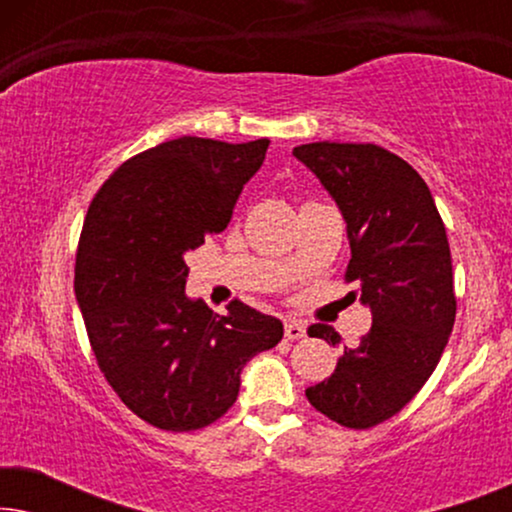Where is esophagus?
<instances>
[{
	"label": "esophagus",
	"mask_w": 512,
	"mask_h": 512,
	"mask_svg": "<svg viewBox=\"0 0 512 512\" xmlns=\"http://www.w3.org/2000/svg\"><path fill=\"white\" fill-rule=\"evenodd\" d=\"M284 333H286V338H289V340H300V338H305L307 324H305V321H300V319H291V321H286Z\"/></svg>",
	"instance_id": "obj_1"
}]
</instances>
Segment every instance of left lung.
I'll return each instance as SVG.
<instances>
[{"label":"left lung","instance_id":"8db88e82","mask_svg":"<svg viewBox=\"0 0 512 512\" xmlns=\"http://www.w3.org/2000/svg\"><path fill=\"white\" fill-rule=\"evenodd\" d=\"M321 181L347 223V282L373 314L356 349H347L307 401L349 429L394 417L436 370L457 314L445 226L424 179L375 144L314 142L293 149ZM310 338L340 345L333 326Z\"/></svg>","mask_w":512,"mask_h":512}]
</instances>
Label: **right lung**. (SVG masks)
<instances>
[{
    "label": "right lung",
    "mask_w": 512,
    "mask_h": 512,
    "mask_svg": "<svg viewBox=\"0 0 512 512\" xmlns=\"http://www.w3.org/2000/svg\"><path fill=\"white\" fill-rule=\"evenodd\" d=\"M268 139L179 137L123 163L90 202L74 293L95 359L118 398L163 431L226 415L251 356L275 347L282 321L233 300L214 314L186 296V251L226 230Z\"/></svg>",
    "instance_id": "right-lung-1"
}]
</instances>
